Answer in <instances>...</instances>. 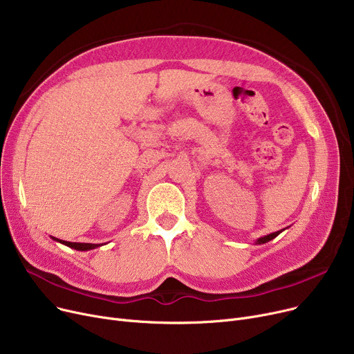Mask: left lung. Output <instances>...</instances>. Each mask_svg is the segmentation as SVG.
Listing matches in <instances>:
<instances>
[{
    "mask_svg": "<svg viewBox=\"0 0 354 354\" xmlns=\"http://www.w3.org/2000/svg\"><path fill=\"white\" fill-rule=\"evenodd\" d=\"M283 231H284V230L272 232V234H268V235H264V236H261V238H258V239H255V244H266V243H268V241H271L272 238H275L277 235H280Z\"/></svg>",
    "mask_w": 354,
    "mask_h": 354,
    "instance_id": "left-lung-1",
    "label": "left lung"
}]
</instances>
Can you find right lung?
<instances>
[{"label":"right lung","instance_id":"obj_1","mask_svg":"<svg viewBox=\"0 0 354 354\" xmlns=\"http://www.w3.org/2000/svg\"><path fill=\"white\" fill-rule=\"evenodd\" d=\"M51 239H54V241H57V243H62V244H64V245H67V247H70V248H73V250H77V251H88V250H95V248H97V247L103 245V244H84V243H68V241H62V239H59V238H54V236H51Z\"/></svg>","mask_w":354,"mask_h":354}]
</instances>
